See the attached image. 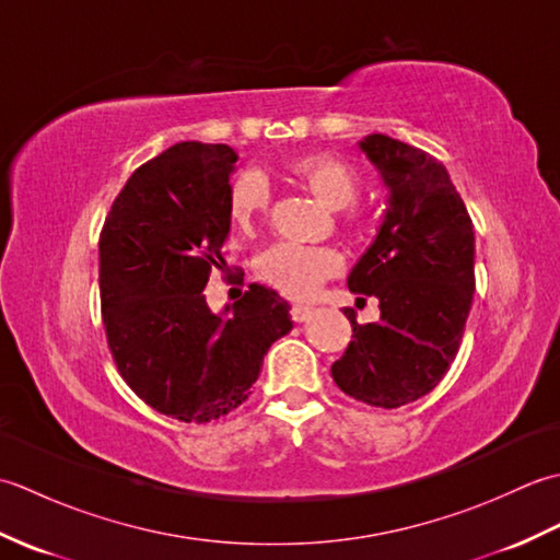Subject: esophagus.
Listing matches in <instances>:
<instances>
[{"instance_id":"obj_1","label":"esophagus","mask_w":560,"mask_h":560,"mask_svg":"<svg viewBox=\"0 0 560 560\" xmlns=\"http://www.w3.org/2000/svg\"><path fill=\"white\" fill-rule=\"evenodd\" d=\"M311 313H313L311 305H293V307H291L293 323H305V319L311 317Z\"/></svg>"}]
</instances>
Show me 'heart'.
Listing matches in <instances>:
<instances>
[{
    "label": "heart",
    "instance_id": "1",
    "mask_svg": "<svg viewBox=\"0 0 560 560\" xmlns=\"http://www.w3.org/2000/svg\"><path fill=\"white\" fill-rule=\"evenodd\" d=\"M291 175L329 209H341V223L351 231H363L361 211L353 207L359 199L363 180L361 173L349 161L329 153H311L291 163ZM269 209V187L265 177L255 171H245L233 177L225 195L229 219L243 233H253L259 219ZM343 267L339 249L329 245H271L257 257L255 273L281 295L293 301L313 299L327 279H335Z\"/></svg>",
    "mask_w": 560,
    "mask_h": 560
}]
</instances>
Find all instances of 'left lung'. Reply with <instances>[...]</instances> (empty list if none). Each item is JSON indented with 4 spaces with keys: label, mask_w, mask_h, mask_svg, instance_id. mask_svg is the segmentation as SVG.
<instances>
[{
    "label": "left lung",
    "mask_w": 560,
    "mask_h": 560,
    "mask_svg": "<svg viewBox=\"0 0 560 560\" xmlns=\"http://www.w3.org/2000/svg\"><path fill=\"white\" fill-rule=\"evenodd\" d=\"M389 187L375 243L349 273L375 295L380 323L359 325L331 377L349 397L397 409L428 395L459 351L474 299V225L443 163L385 135L361 141Z\"/></svg>",
    "instance_id": "left-lung-1"
}]
</instances>
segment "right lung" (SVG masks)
<instances>
[{
    "instance_id": "right-lung-1",
    "label": "right lung",
    "mask_w": 560,
    "mask_h": 560,
    "mask_svg": "<svg viewBox=\"0 0 560 560\" xmlns=\"http://www.w3.org/2000/svg\"><path fill=\"white\" fill-rule=\"evenodd\" d=\"M235 161L225 144L165 149L132 173L101 231V313L113 361L141 401L183 423L241 407L265 353L293 327L291 305L259 283L229 317L207 305L209 273L225 265Z\"/></svg>"
}]
</instances>
